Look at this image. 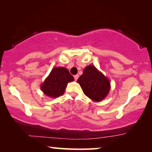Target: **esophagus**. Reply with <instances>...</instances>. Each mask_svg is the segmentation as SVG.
I'll list each match as a JSON object with an SVG mask.
<instances>
[{"label":"esophagus","instance_id":"1","mask_svg":"<svg viewBox=\"0 0 152 152\" xmlns=\"http://www.w3.org/2000/svg\"><path fill=\"white\" fill-rule=\"evenodd\" d=\"M74 78H75V81L77 80V79L79 78V75H75L74 76Z\"/></svg>","mask_w":152,"mask_h":152}]
</instances>
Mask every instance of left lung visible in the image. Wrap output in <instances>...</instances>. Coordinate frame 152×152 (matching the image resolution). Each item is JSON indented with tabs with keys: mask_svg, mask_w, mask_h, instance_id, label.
Masks as SVG:
<instances>
[{
	"mask_svg": "<svg viewBox=\"0 0 152 152\" xmlns=\"http://www.w3.org/2000/svg\"><path fill=\"white\" fill-rule=\"evenodd\" d=\"M77 82L84 94L94 102L103 100L111 89L109 79L93 65L87 66L84 68Z\"/></svg>",
	"mask_w": 152,
	"mask_h": 152,
	"instance_id": "left-lung-1",
	"label": "left lung"
}]
</instances>
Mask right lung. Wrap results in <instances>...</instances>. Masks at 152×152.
<instances>
[{
  "instance_id": "1",
  "label": "right lung",
  "mask_w": 152,
  "mask_h": 152,
  "mask_svg": "<svg viewBox=\"0 0 152 152\" xmlns=\"http://www.w3.org/2000/svg\"><path fill=\"white\" fill-rule=\"evenodd\" d=\"M74 81V77L66 68H53L49 75L41 84V90L48 97L55 98L65 92L68 82Z\"/></svg>"
}]
</instances>
